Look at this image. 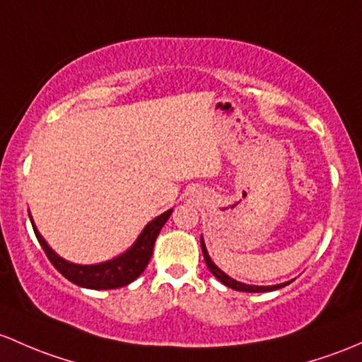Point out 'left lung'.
I'll list each match as a JSON object with an SVG mask.
<instances>
[{"instance_id":"obj_1","label":"left lung","mask_w":362,"mask_h":362,"mask_svg":"<svg viewBox=\"0 0 362 362\" xmlns=\"http://www.w3.org/2000/svg\"><path fill=\"white\" fill-rule=\"evenodd\" d=\"M201 248H203V257H204V262H206L208 269H210V272L213 274V276L216 277V279L220 281V283H223L226 286L232 288V290L235 291H248V293H262V291H274V290H279V288L286 286L288 283H283V284H276V286H255V284H245V283H239V281L232 279V277L227 276L226 272L220 271L218 267H216L215 264L211 262L210 255H208L206 251V246H204V241L203 238H201Z\"/></svg>"}]
</instances>
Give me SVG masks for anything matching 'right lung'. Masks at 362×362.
Segmentation results:
<instances>
[{"label": "right lung", "instance_id": "right-lung-1", "mask_svg": "<svg viewBox=\"0 0 362 362\" xmlns=\"http://www.w3.org/2000/svg\"><path fill=\"white\" fill-rule=\"evenodd\" d=\"M171 211L173 210L161 213V215L156 216L152 222L147 223L146 229H144L142 234L136 238L135 245H133L130 250L124 251L119 257L112 258V260L102 262V264L95 265H78L64 260L62 257H59V255L47 245L43 235L37 232L36 226H34L33 222V216L29 215V218L30 223H33L34 234H36L41 248L47 253L48 260L52 262L53 267L62 274L66 279L78 284V286L90 288V290H114V288L127 286V284H130L132 281H135L136 277L144 272V269L147 267V264H149L152 257L156 238H158L159 230L163 229L166 220L170 218Z\"/></svg>", "mask_w": 362, "mask_h": 362}]
</instances>
